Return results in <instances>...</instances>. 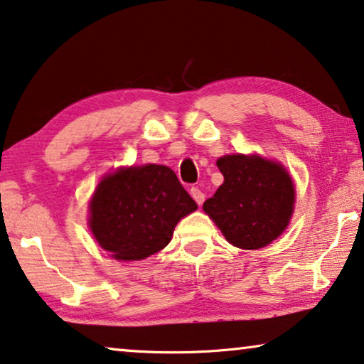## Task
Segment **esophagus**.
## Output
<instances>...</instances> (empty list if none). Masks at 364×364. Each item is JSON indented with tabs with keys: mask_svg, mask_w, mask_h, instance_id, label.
Instances as JSON below:
<instances>
[{
	"mask_svg": "<svg viewBox=\"0 0 364 364\" xmlns=\"http://www.w3.org/2000/svg\"><path fill=\"white\" fill-rule=\"evenodd\" d=\"M189 193H191L193 199H194V201H196L198 204H203V203H204V193L201 191V189L196 188V186H193L191 189H189Z\"/></svg>",
	"mask_w": 364,
	"mask_h": 364,
	"instance_id": "34e87169",
	"label": "esophagus"
}]
</instances>
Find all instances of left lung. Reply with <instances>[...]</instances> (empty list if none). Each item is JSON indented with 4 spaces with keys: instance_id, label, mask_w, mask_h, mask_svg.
<instances>
[{
    "instance_id": "left-lung-1",
    "label": "left lung",
    "mask_w": 364,
    "mask_h": 364,
    "mask_svg": "<svg viewBox=\"0 0 364 364\" xmlns=\"http://www.w3.org/2000/svg\"><path fill=\"white\" fill-rule=\"evenodd\" d=\"M218 166L224 183L203 209L235 247H265L284 232L294 211L289 173L260 156L228 155L219 158Z\"/></svg>"
}]
</instances>
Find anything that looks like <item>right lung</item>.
Listing matches in <instances>:
<instances>
[{"label":"right lung","mask_w":364,"mask_h":364,"mask_svg":"<svg viewBox=\"0 0 364 364\" xmlns=\"http://www.w3.org/2000/svg\"><path fill=\"white\" fill-rule=\"evenodd\" d=\"M196 208L168 166H132L99 183L89 223L112 257L141 260L168 245L178 221Z\"/></svg>","instance_id":"1"}]
</instances>
